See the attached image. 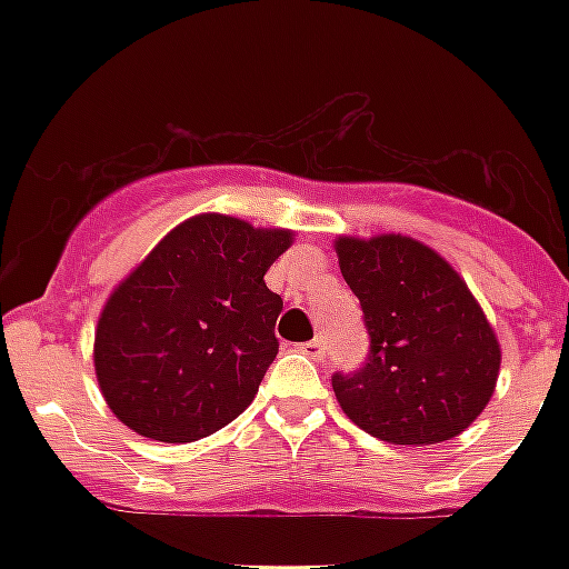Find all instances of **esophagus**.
Listing matches in <instances>:
<instances>
[{"label": "esophagus", "instance_id": "34e87169", "mask_svg": "<svg viewBox=\"0 0 569 569\" xmlns=\"http://www.w3.org/2000/svg\"><path fill=\"white\" fill-rule=\"evenodd\" d=\"M298 351L310 357V360H321V357H325V339H319V337L310 339V342L298 346Z\"/></svg>", "mask_w": 569, "mask_h": 569}]
</instances>
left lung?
Instances as JSON below:
<instances>
[{
	"mask_svg": "<svg viewBox=\"0 0 569 569\" xmlns=\"http://www.w3.org/2000/svg\"><path fill=\"white\" fill-rule=\"evenodd\" d=\"M333 248L369 330L363 369L333 375L339 407L396 446L458 437L487 407L502 363L485 310L458 271L410 236H339Z\"/></svg>",
	"mask_w": 569,
	"mask_h": 569,
	"instance_id": "8db88e82",
	"label": "left lung"
}]
</instances>
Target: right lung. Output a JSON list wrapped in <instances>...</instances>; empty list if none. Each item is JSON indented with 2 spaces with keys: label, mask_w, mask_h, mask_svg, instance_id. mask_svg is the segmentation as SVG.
Instances as JSON below:
<instances>
[{
  "label": "right lung",
  "mask_w": 569,
  "mask_h": 569,
  "mask_svg": "<svg viewBox=\"0 0 569 569\" xmlns=\"http://www.w3.org/2000/svg\"><path fill=\"white\" fill-rule=\"evenodd\" d=\"M289 244L292 230L218 212L173 227L97 321L93 369L111 413L159 442H194L244 413L280 348L283 298L266 271Z\"/></svg>",
  "instance_id": "add662e5"
}]
</instances>
